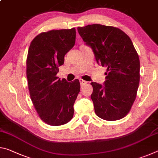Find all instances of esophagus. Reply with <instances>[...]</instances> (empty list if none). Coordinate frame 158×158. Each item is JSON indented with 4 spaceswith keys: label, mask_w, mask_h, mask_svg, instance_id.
<instances>
[{
    "label": "esophagus",
    "mask_w": 158,
    "mask_h": 158,
    "mask_svg": "<svg viewBox=\"0 0 158 158\" xmlns=\"http://www.w3.org/2000/svg\"><path fill=\"white\" fill-rule=\"evenodd\" d=\"M79 82H80V84H81V86L82 87V86H84V85H86L87 84V81H84V80H83V79H79Z\"/></svg>",
    "instance_id": "34e87169"
}]
</instances>
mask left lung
I'll return each mask as SVG.
<instances>
[{"instance_id": "obj_1", "label": "left lung", "mask_w": 158, "mask_h": 158, "mask_svg": "<svg viewBox=\"0 0 158 158\" xmlns=\"http://www.w3.org/2000/svg\"><path fill=\"white\" fill-rule=\"evenodd\" d=\"M77 30L92 48L97 63L106 68L105 85L90 83L96 115L106 121L123 118L137 97L140 79L139 58L132 40L114 26L92 24Z\"/></svg>"}]
</instances>
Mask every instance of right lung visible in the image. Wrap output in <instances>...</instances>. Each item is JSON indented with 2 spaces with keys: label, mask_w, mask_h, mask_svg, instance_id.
Segmentation results:
<instances>
[{
  "label": "right lung",
  "mask_w": 158,
  "mask_h": 158,
  "mask_svg": "<svg viewBox=\"0 0 158 158\" xmlns=\"http://www.w3.org/2000/svg\"><path fill=\"white\" fill-rule=\"evenodd\" d=\"M76 30L43 32L35 37L26 58V77L31 99L39 117L47 124L58 126L73 118V105L80 91L78 79H58V67L75 43Z\"/></svg>",
  "instance_id": "obj_1"
}]
</instances>
